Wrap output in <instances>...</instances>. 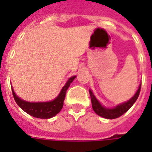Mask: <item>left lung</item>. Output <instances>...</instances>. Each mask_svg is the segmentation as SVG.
<instances>
[{"mask_svg": "<svg viewBox=\"0 0 152 152\" xmlns=\"http://www.w3.org/2000/svg\"><path fill=\"white\" fill-rule=\"evenodd\" d=\"M140 88H141V85H140L139 89L137 90V93L135 94L134 96L131 99L129 100L126 102L121 104V105H118V106H116L115 108L113 109H106L103 107V106H102L101 104L99 102V101L95 97V95H93L92 91H89L93 110H94L95 113H97L98 115L101 116V117L104 118L114 119V118H119L121 115H123L124 113H126L132 107V105L135 103V102L137 101V98L139 97L140 92Z\"/></svg>", "mask_w": 152, "mask_h": 152, "instance_id": "left-lung-1", "label": "left lung"}]
</instances>
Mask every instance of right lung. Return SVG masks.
Instances as JSON below:
<instances>
[{"label":"right lung","mask_w":152,"mask_h":152,"mask_svg":"<svg viewBox=\"0 0 152 152\" xmlns=\"http://www.w3.org/2000/svg\"><path fill=\"white\" fill-rule=\"evenodd\" d=\"M76 76H72L69 79L66 84L62 88L61 91L54 100L47 102H29L23 101L20 99L15 95V92L12 90V95L15 102L17 105L30 115L34 118H42V119H47L50 118L59 113L63 107L65 95L68 88L70 86V83L73 81Z\"/></svg>","instance_id":"add662e5"}]
</instances>
